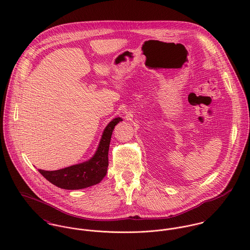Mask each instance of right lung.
<instances>
[{
  "instance_id": "1",
  "label": "right lung",
  "mask_w": 250,
  "mask_h": 250,
  "mask_svg": "<svg viewBox=\"0 0 250 250\" xmlns=\"http://www.w3.org/2000/svg\"><path fill=\"white\" fill-rule=\"evenodd\" d=\"M120 121L122 118L116 117L107 124L95 155L88 162L54 171L42 169L38 171L50 183L64 189H80L100 183L107 174L111 134L114 126Z\"/></svg>"
}]
</instances>
